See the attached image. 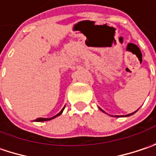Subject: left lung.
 <instances>
[{
    "label": "left lung",
    "mask_w": 156,
    "mask_h": 156,
    "mask_svg": "<svg viewBox=\"0 0 156 156\" xmlns=\"http://www.w3.org/2000/svg\"><path fill=\"white\" fill-rule=\"evenodd\" d=\"M101 111H103V110H102V109H101ZM136 111H137V110H136ZM136 111H135V112H136ZM103 112H104V111H103ZM135 112H133V113H131V114L126 115H125V116H129V115H132L134 114V113H135ZM116 116H118V115H116Z\"/></svg>",
    "instance_id": "1"
}]
</instances>
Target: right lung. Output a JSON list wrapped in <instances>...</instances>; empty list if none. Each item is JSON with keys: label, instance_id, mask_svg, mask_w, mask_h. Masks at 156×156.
Wrapping results in <instances>:
<instances>
[{"label": "right lung", "instance_id": "obj_1", "mask_svg": "<svg viewBox=\"0 0 156 156\" xmlns=\"http://www.w3.org/2000/svg\"><path fill=\"white\" fill-rule=\"evenodd\" d=\"M65 108V107H64ZM64 108L61 110V112H59L57 115H55V116H53V117H51V118H37L36 119V121H38V122H42V121H48V120H51V119H53V118H55V117H56V116H58L62 114V110L64 109Z\"/></svg>", "mask_w": 156, "mask_h": 156}]
</instances>
